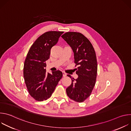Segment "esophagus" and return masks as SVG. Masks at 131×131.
Returning <instances> with one entry per match:
<instances>
[{
	"mask_svg": "<svg viewBox=\"0 0 131 131\" xmlns=\"http://www.w3.org/2000/svg\"><path fill=\"white\" fill-rule=\"evenodd\" d=\"M62 72H63V77H66V75H67L66 73H65L64 71H63Z\"/></svg>",
	"mask_w": 131,
	"mask_h": 131,
	"instance_id": "34e87169",
	"label": "esophagus"
}]
</instances>
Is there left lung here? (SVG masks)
<instances>
[{
	"mask_svg": "<svg viewBox=\"0 0 131 131\" xmlns=\"http://www.w3.org/2000/svg\"><path fill=\"white\" fill-rule=\"evenodd\" d=\"M74 53L77 79L71 78V84L66 91L72 100L82 103L88 98L94 88L97 76V63L95 51L89 40L78 32H67L62 36Z\"/></svg>",
	"mask_w": 131,
	"mask_h": 131,
	"instance_id": "1",
	"label": "left lung"
}]
</instances>
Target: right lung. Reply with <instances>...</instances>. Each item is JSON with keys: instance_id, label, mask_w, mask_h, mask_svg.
<instances>
[{"instance_id": "right-lung-1", "label": "right lung", "mask_w": 131, "mask_h": 131, "mask_svg": "<svg viewBox=\"0 0 131 131\" xmlns=\"http://www.w3.org/2000/svg\"><path fill=\"white\" fill-rule=\"evenodd\" d=\"M63 31H50L40 36L30 48L24 64L23 76L30 95L36 101H43L50 98L63 73L58 70L47 73L46 61L50 51L57 43Z\"/></svg>"}]
</instances>
